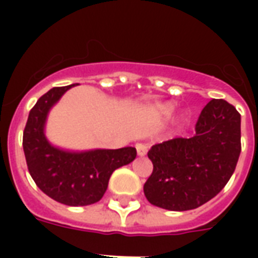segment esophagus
<instances>
[{
    "label": "esophagus",
    "mask_w": 258,
    "mask_h": 258,
    "mask_svg": "<svg viewBox=\"0 0 258 258\" xmlns=\"http://www.w3.org/2000/svg\"><path fill=\"white\" fill-rule=\"evenodd\" d=\"M146 152H148V146L144 145V144H138L137 145V153H138V156H145Z\"/></svg>",
    "instance_id": "esophagus-1"
}]
</instances>
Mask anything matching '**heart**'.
I'll return each instance as SVG.
<instances>
[{
  "mask_svg": "<svg viewBox=\"0 0 258 258\" xmlns=\"http://www.w3.org/2000/svg\"><path fill=\"white\" fill-rule=\"evenodd\" d=\"M167 112H171V106L168 107V109H167Z\"/></svg>",
  "mask_w": 258,
  "mask_h": 258,
  "instance_id": "obj_1",
  "label": "heart"
}]
</instances>
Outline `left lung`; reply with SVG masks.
I'll list each match as a JSON object with an SVG mask.
<instances>
[{
	"instance_id": "obj_1",
	"label": "left lung",
	"mask_w": 258,
	"mask_h": 258,
	"mask_svg": "<svg viewBox=\"0 0 258 258\" xmlns=\"http://www.w3.org/2000/svg\"><path fill=\"white\" fill-rule=\"evenodd\" d=\"M196 134L153 145V171L146 199L166 210L196 209L213 199L235 171L240 145V114L224 99H211L200 113Z\"/></svg>"
}]
</instances>
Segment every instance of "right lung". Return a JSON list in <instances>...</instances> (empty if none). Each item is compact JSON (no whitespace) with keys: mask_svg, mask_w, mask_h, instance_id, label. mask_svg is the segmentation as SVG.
<instances>
[{"mask_svg":"<svg viewBox=\"0 0 258 258\" xmlns=\"http://www.w3.org/2000/svg\"><path fill=\"white\" fill-rule=\"evenodd\" d=\"M73 85L53 87L31 107L23 131V151L31 178L44 194L63 205L87 206L102 199L113 171L133 162L137 149L127 146L72 153L49 145L44 135L48 110Z\"/></svg>","mask_w":258,"mask_h":258,"instance_id":"obj_1","label":"right lung"}]
</instances>
